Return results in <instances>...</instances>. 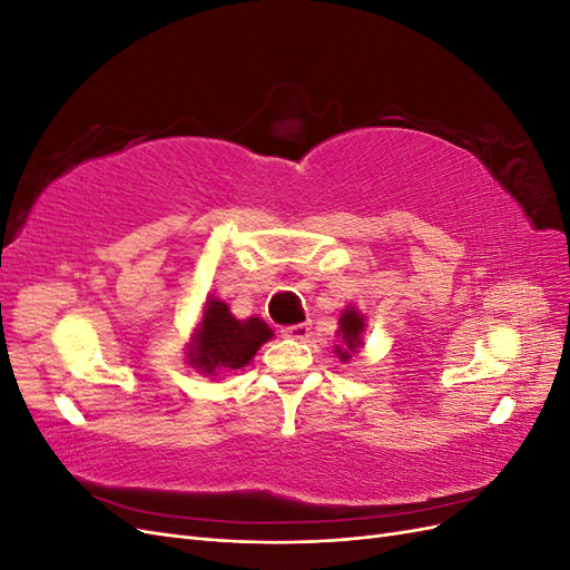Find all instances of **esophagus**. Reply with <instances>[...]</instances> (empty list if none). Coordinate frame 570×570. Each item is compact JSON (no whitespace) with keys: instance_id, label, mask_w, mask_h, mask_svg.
<instances>
[{"instance_id":"34e87169","label":"esophagus","mask_w":570,"mask_h":570,"mask_svg":"<svg viewBox=\"0 0 570 570\" xmlns=\"http://www.w3.org/2000/svg\"><path fill=\"white\" fill-rule=\"evenodd\" d=\"M283 335H285V337H292V340L306 342L308 337H312V323L304 321V323H295V325H285V327H283Z\"/></svg>"}]
</instances>
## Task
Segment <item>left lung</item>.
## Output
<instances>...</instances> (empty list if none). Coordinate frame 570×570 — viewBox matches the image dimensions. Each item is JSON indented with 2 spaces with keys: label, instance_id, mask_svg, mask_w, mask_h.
Segmentation results:
<instances>
[{
  "label": "left lung",
  "instance_id": "left-lung-1",
  "mask_svg": "<svg viewBox=\"0 0 570 570\" xmlns=\"http://www.w3.org/2000/svg\"><path fill=\"white\" fill-rule=\"evenodd\" d=\"M361 333H364V316H361L356 308H344V314L340 318V335H342L344 347H335L342 361L352 358V354L361 344Z\"/></svg>",
  "mask_w": 570,
  "mask_h": 570
}]
</instances>
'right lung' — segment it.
Instances as JSON below:
<instances>
[{
  "mask_svg": "<svg viewBox=\"0 0 570 570\" xmlns=\"http://www.w3.org/2000/svg\"><path fill=\"white\" fill-rule=\"evenodd\" d=\"M271 335V327L262 318L237 321L226 302L212 299L206 302L199 333L189 350V364L204 373L237 371L249 364Z\"/></svg>",
  "mask_w": 570,
  "mask_h": 570,
  "instance_id": "1",
  "label": "right lung"
}]
</instances>
